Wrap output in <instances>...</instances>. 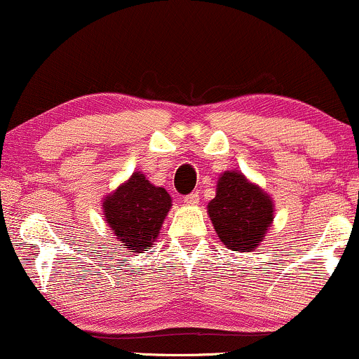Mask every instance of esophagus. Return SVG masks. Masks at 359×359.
<instances>
[{
    "mask_svg": "<svg viewBox=\"0 0 359 359\" xmlns=\"http://www.w3.org/2000/svg\"><path fill=\"white\" fill-rule=\"evenodd\" d=\"M184 203L187 205H197L199 204V192H192L184 197Z\"/></svg>",
    "mask_w": 359,
    "mask_h": 359,
    "instance_id": "obj_1",
    "label": "esophagus"
}]
</instances>
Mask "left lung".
I'll return each instance as SVG.
<instances>
[{"mask_svg":"<svg viewBox=\"0 0 359 359\" xmlns=\"http://www.w3.org/2000/svg\"><path fill=\"white\" fill-rule=\"evenodd\" d=\"M208 214L219 240L229 250L251 251L265 240L273 203L258 185L240 172H224L217 180L216 197L208 204Z\"/></svg>","mask_w":359,"mask_h":359,"instance_id":"obj_1","label":"left lung"}]
</instances>
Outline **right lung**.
Listing matches in <instances>:
<instances>
[{
	"label": "right lung",
	"instance_id": "1",
	"mask_svg": "<svg viewBox=\"0 0 359 359\" xmlns=\"http://www.w3.org/2000/svg\"><path fill=\"white\" fill-rule=\"evenodd\" d=\"M172 197L163 187H155L142 172L121 184L102 201L104 219L119 246L137 253L148 251L158 236L170 211Z\"/></svg>",
	"mask_w": 359,
	"mask_h": 359
}]
</instances>
